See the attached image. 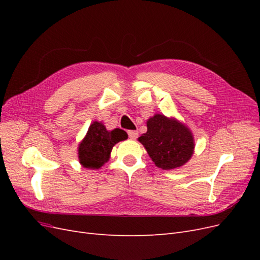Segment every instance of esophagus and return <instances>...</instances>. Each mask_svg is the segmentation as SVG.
<instances>
[{
	"label": "esophagus",
	"instance_id": "34e87169",
	"mask_svg": "<svg viewBox=\"0 0 260 260\" xmlns=\"http://www.w3.org/2000/svg\"><path fill=\"white\" fill-rule=\"evenodd\" d=\"M128 136H129V138L131 140H136L138 138V136H139V133L136 130H129L128 131Z\"/></svg>",
	"mask_w": 260,
	"mask_h": 260
}]
</instances>
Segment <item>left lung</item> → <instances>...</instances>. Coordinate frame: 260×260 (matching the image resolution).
<instances>
[{"label":"left lung","mask_w":260,"mask_h":260,"mask_svg":"<svg viewBox=\"0 0 260 260\" xmlns=\"http://www.w3.org/2000/svg\"><path fill=\"white\" fill-rule=\"evenodd\" d=\"M139 141L156 166L165 170L183 166L194 149L191 131L176 119L159 114L147 120V132Z\"/></svg>","instance_id":"obj_1"}]
</instances>
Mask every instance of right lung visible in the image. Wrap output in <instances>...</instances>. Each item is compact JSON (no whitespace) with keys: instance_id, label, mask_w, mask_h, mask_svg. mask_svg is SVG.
Instances as JSON below:
<instances>
[{"instance_id":"right-lung-1","label":"right lung","mask_w":260,"mask_h":260,"mask_svg":"<svg viewBox=\"0 0 260 260\" xmlns=\"http://www.w3.org/2000/svg\"><path fill=\"white\" fill-rule=\"evenodd\" d=\"M128 138L121 129L107 131L104 124L94 121L78 148L79 161L85 168L99 169L109 159L113 146Z\"/></svg>"}]
</instances>
